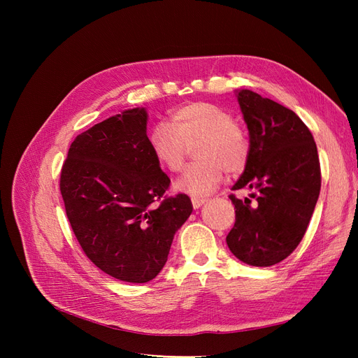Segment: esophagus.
I'll use <instances>...</instances> for the list:
<instances>
[{
  "mask_svg": "<svg viewBox=\"0 0 358 358\" xmlns=\"http://www.w3.org/2000/svg\"><path fill=\"white\" fill-rule=\"evenodd\" d=\"M204 201H206L204 197H192V199H191V203H192V208H194V209H199Z\"/></svg>",
  "mask_w": 358,
  "mask_h": 358,
  "instance_id": "esophagus-1",
  "label": "esophagus"
}]
</instances>
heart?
<instances>
[{
    "mask_svg": "<svg viewBox=\"0 0 358 358\" xmlns=\"http://www.w3.org/2000/svg\"><path fill=\"white\" fill-rule=\"evenodd\" d=\"M197 143L199 161L183 170L176 189L191 196H206L222 182L224 171L236 175L245 167L249 140L230 112L208 101L178 107L171 112L169 125H155L148 137L157 162L171 173L182 169L188 148Z\"/></svg>",
    "mask_w": 358,
    "mask_h": 358,
    "instance_id": "b5f03b06",
    "label": "heart"
}]
</instances>
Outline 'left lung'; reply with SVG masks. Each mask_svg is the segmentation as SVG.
Wrapping results in <instances>:
<instances>
[{
	"label": "left lung",
	"mask_w": 358,
	"mask_h": 358,
	"mask_svg": "<svg viewBox=\"0 0 358 358\" xmlns=\"http://www.w3.org/2000/svg\"><path fill=\"white\" fill-rule=\"evenodd\" d=\"M249 131V157L233 189H255L245 201L230 194L236 222L227 245L241 262L267 267L301 242L321 189L317 145L309 128L282 104L249 90L237 94Z\"/></svg>",
	"instance_id": "left-lung-1"
}]
</instances>
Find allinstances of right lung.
Returning a JSON list of instances; mask_svg holds the SVG:
<instances>
[{"label":"right lung","instance_id":"1","mask_svg":"<svg viewBox=\"0 0 358 358\" xmlns=\"http://www.w3.org/2000/svg\"><path fill=\"white\" fill-rule=\"evenodd\" d=\"M146 124V110L137 107L86 129L71 143L59 179L86 257L133 284L161 272L175 233L192 212L187 194H166L170 179L150 152Z\"/></svg>","mask_w":358,"mask_h":358}]
</instances>
